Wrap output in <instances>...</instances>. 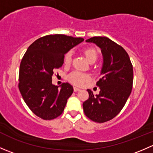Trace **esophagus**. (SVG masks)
<instances>
[{"mask_svg":"<svg viewBox=\"0 0 153 153\" xmlns=\"http://www.w3.org/2000/svg\"><path fill=\"white\" fill-rule=\"evenodd\" d=\"M81 90V89H79V88H78V87H74V91H75V92H78V91H80Z\"/></svg>","mask_w":153,"mask_h":153,"instance_id":"34e87169","label":"esophagus"}]
</instances>
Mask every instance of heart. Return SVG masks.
Returning <instances> with one entry per match:
<instances>
[{
	"label": "heart",
	"instance_id": "obj_1",
	"mask_svg": "<svg viewBox=\"0 0 153 153\" xmlns=\"http://www.w3.org/2000/svg\"><path fill=\"white\" fill-rule=\"evenodd\" d=\"M83 52H84V55H85L86 58L88 60L89 62L94 63L98 58V52L94 48H86ZM72 51H68L64 55V64H67V65L70 64L71 62H72ZM89 75L86 73H83V72H79V71H74V72H71L69 76H68V79L71 83L78 86L82 85L84 82L89 80Z\"/></svg>",
	"mask_w": 153,
	"mask_h": 153
}]
</instances>
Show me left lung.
I'll use <instances>...</instances> for the list:
<instances>
[{"mask_svg":"<svg viewBox=\"0 0 153 153\" xmlns=\"http://www.w3.org/2000/svg\"><path fill=\"white\" fill-rule=\"evenodd\" d=\"M86 41L101 48L104 64L96 83L101 91L94 96L87 89L89 98L83 103L84 112L95 122H106L121 112L132 92V64L124 48L106 37H92Z\"/></svg>","mask_w":153,"mask_h":153,"instance_id":"obj_1","label":"left lung"}]
</instances>
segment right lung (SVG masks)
Here are the masks:
<instances>
[{
  "mask_svg": "<svg viewBox=\"0 0 153 153\" xmlns=\"http://www.w3.org/2000/svg\"><path fill=\"white\" fill-rule=\"evenodd\" d=\"M84 40L60 34L46 35L34 41L24 54L18 88L27 105L39 118L52 120L64 112L73 87L63 83L58 89L52 84V77L62 67L64 55Z\"/></svg>",
  "mask_w": 153,
  "mask_h": 153,
  "instance_id": "right-lung-1",
  "label": "right lung"
}]
</instances>
